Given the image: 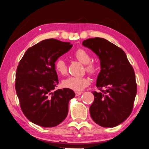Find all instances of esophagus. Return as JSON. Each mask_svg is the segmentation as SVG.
Here are the masks:
<instances>
[{
	"label": "esophagus",
	"mask_w": 149,
	"mask_h": 149,
	"mask_svg": "<svg viewBox=\"0 0 149 149\" xmlns=\"http://www.w3.org/2000/svg\"><path fill=\"white\" fill-rule=\"evenodd\" d=\"M82 94V92H75V96H79Z\"/></svg>",
	"instance_id": "obj_1"
}]
</instances>
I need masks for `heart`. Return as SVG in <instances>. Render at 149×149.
I'll use <instances>...</instances> for the list:
<instances>
[{
	"label": "heart",
	"instance_id": "obj_1",
	"mask_svg": "<svg viewBox=\"0 0 149 149\" xmlns=\"http://www.w3.org/2000/svg\"><path fill=\"white\" fill-rule=\"evenodd\" d=\"M74 57L81 63L85 64L86 72L90 74H94L97 72V65L91 62V55L87 50L84 48H78L74 53ZM55 70L59 74L65 75L68 68L65 62L61 58H58L54 63ZM90 84V79L86 77L70 76L62 81L64 88L71 89L74 91H81Z\"/></svg>",
	"mask_w": 149,
	"mask_h": 149
}]
</instances>
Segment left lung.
<instances>
[{
	"label": "left lung",
	"mask_w": 149,
	"mask_h": 149,
	"mask_svg": "<svg viewBox=\"0 0 149 149\" xmlns=\"http://www.w3.org/2000/svg\"><path fill=\"white\" fill-rule=\"evenodd\" d=\"M82 45L92 49L100 60L96 82L100 92H92L94 100L90 108V116L102 127H114L132 112L137 92L134 69L124 51L108 40L95 37L84 40Z\"/></svg>",
	"instance_id": "left-lung-1"
}]
</instances>
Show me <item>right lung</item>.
I'll list each match as a JSON object with an SVG mask.
<instances>
[{
  "mask_svg": "<svg viewBox=\"0 0 149 149\" xmlns=\"http://www.w3.org/2000/svg\"><path fill=\"white\" fill-rule=\"evenodd\" d=\"M73 45L55 39L40 41L26 50L17 68L15 89L20 106L29 120L43 127L62 123L68 113L71 89L54 91L58 77L54 63Z\"/></svg>",
  "mask_w": 149,
  "mask_h": 149,
  "instance_id": "right-lung-1",
  "label": "right lung"
}]
</instances>
